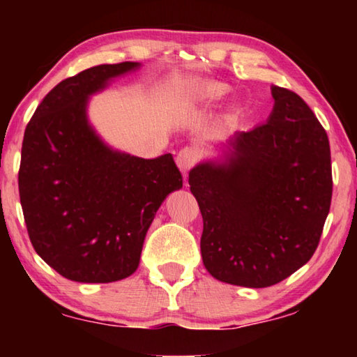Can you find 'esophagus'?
I'll list each match as a JSON object with an SVG mask.
<instances>
[{"instance_id":"esophagus-1","label":"esophagus","mask_w":357,"mask_h":357,"mask_svg":"<svg viewBox=\"0 0 357 357\" xmlns=\"http://www.w3.org/2000/svg\"><path fill=\"white\" fill-rule=\"evenodd\" d=\"M197 159H198V149L195 148H183L177 154V165L185 178H187L188 170L193 167L195 162H197Z\"/></svg>"}]
</instances>
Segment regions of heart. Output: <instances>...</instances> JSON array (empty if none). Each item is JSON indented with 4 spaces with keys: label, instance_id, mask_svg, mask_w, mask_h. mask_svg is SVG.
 I'll use <instances>...</instances> for the list:
<instances>
[{
    "label": "heart",
    "instance_id": "obj_1",
    "mask_svg": "<svg viewBox=\"0 0 357 357\" xmlns=\"http://www.w3.org/2000/svg\"><path fill=\"white\" fill-rule=\"evenodd\" d=\"M229 92V86L226 82L216 81V79H208V77H198V76H190L187 79L180 82V99L185 104L190 105H209L222 99ZM238 109L232 107L227 112V115L224 116V123L232 125L237 120Z\"/></svg>",
    "mask_w": 357,
    "mask_h": 357
}]
</instances>
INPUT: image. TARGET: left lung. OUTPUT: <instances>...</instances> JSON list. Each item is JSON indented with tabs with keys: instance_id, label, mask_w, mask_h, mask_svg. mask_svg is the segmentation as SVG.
<instances>
[{
	"instance_id": "8db88e82",
	"label": "left lung",
	"mask_w": 357,
	"mask_h": 357,
	"mask_svg": "<svg viewBox=\"0 0 357 357\" xmlns=\"http://www.w3.org/2000/svg\"><path fill=\"white\" fill-rule=\"evenodd\" d=\"M266 123L231 136L190 170L203 216L202 257L216 280L276 284L310 260L331 203L330 143L294 92L271 86Z\"/></svg>"
}]
</instances>
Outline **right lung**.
Returning <instances> with one entry per match:
<instances>
[{
	"instance_id": "obj_1",
	"label": "right lung",
	"mask_w": 357,
	"mask_h": 357,
	"mask_svg": "<svg viewBox=\"0 0 357 357\" xmlns=\"http://www.w3.org/2000/svg\"><path fill=\"white\" fill-rule=\"evenodd\" d=\"M141 63L99 65L45 96L22 141L19 197L38 257L77 282H114L139 265L164 199L183 185L172 154L154 159L107 144L87 109L115 77Z\"/></svg>"
}]
</instances>
